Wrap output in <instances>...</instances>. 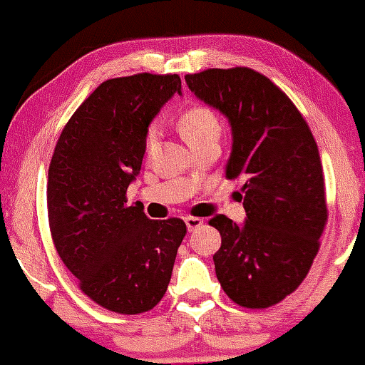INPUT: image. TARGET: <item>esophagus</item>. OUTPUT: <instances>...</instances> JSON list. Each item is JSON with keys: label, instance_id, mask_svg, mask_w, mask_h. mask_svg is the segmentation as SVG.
Segmentation results:
<instances>
[{"label": "esophagus", "instance_id": "esophagus-1", "mask_svg": "<svg viewBox=\"0 0 365 365\" xmlns=\"http://www.w3.org/2000/svg\"><path fill=\"white\" fill-rule=\"evenodd\" d=\"M184 222H186L187 232H195L196 228H200L201 225H203V220L196 218V217H186V218H184Z\"/></svg>", "mask_w": 365, "mask_h": 365}]
</instances>
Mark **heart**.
<instances>
[{
	"label": "heart",
	"mask_w": 365,
	"mask_h": 365,
	"mask_svg": "<svg viewBox=\"0 0 365 365\" xmlns=\"http://www.w3.org/2000/svg\"><path fill=\"white\" fill-rule=\"evenodd\" d=\"M178 130L181 137L186 140L191 148L197 143L208 140V138H218L222 133V123L218 116L206 106H192L179 116ZM157 142V130L150 128L147 132L145 145L152 148Z\"/></svg>",
	"instance_id": "1"
}]
</instances>
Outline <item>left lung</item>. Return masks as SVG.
I'll return each mask as SVG.
<instances>
[{
    "instance_id": "8db88e82",
    "label": "left lung",
    "mask_w": 365,
    "mask_h": 365,
    "mask_svg": "<svg viewBox=\"0 0 365 365\" xmlns=\"http://www.w3.org/2000/svg\"><path fill=\"white\" fill-rule=\"evenodd\" d=\"M184 79L228 118L225 174L245 181V223L210 220L222 235L217 277L240 307L269 308L303 282L320 249L328 211L317 142L298 108L257 71L206 69Z\"/></svg>"
}]
</instances>
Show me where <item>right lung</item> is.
<instances>
[{"label":"right lung","instance_id":"1","mask_svg":"<svg viewBox=\"0 0 365 365\" xmlns=\"http://www.w3.org/2000/svg\"><path fill=\"white\" fill-rule=\"evenodd\" d=\"M175 93L178 74L105 81L67 121L48 165V225L58 257L81 291L110 312L154 308L186 235L182 220H150L127 206L148 125Z\"/></svg>","mask_w":365,"mask_h":365}]
</instances>
